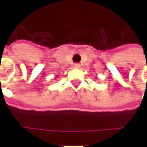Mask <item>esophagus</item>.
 <instances>
[{"label":"esophagus","instance_id":"1","mask_svg":"<svg viewBox=\"0 0 147 147\" xmlns=\"http://www.w3.org/2000/svg\"><path fill=\"white\" fill-rule=\"evenodd\" d=\"M74 67L75 69H79V68H80V65H79V64H78V63H76V64H74Z\"/></svg>","mask_w":147,"mask_h":147}]
</instances>
